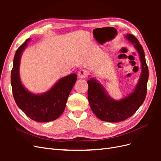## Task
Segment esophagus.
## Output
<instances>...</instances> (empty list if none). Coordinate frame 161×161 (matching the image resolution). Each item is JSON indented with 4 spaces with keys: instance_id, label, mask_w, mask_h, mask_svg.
<instances>
[{
    "instance_id": "1",
    "label": "esophagus",
    "mask_w": 161,
    "mask_h": 161,
    "mask_svg": "<svg viewBox=\"0 0 161 161\" xmlns=\"http://www.w3.org/2000/svg\"><path fill=\"white\" fill-rule=\"evenodd\" d=\"M87 76V72L85 70H80L78 72V77L79 78V79H85Z\"/></svg>"
}]
</instances>
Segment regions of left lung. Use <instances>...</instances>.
Instances as JSON below:
<instances>
[{"mask_svg":"<svg viewBox=\"0 0 161 161\" xmlns=\"http://www.w3.org/2000/svg\"><path fill=\"white\" fill-rule=\"evenodd\" d=\"M138 52L141 63V73L134 89L127 96L114 99L108 93L105 87L95 77L87 80L89 85L88 100L92 111L102 121L118 122L128 119L142 105L147 96L148 69L144 50L135 36L128 33L124 37Z\"/></svg>","mask_w":161,"mask_h":161,"instance_id":"obj_1","label":"left lung"}]
</instances>
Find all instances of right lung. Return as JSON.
<instances>
[{"label": "right lung", "instance_id": "right-lung-1", "mask_svg": "<svg viewBox=\"0 0 161 161\" xmlns=\"http://www.w3.org/2000/svg\"><path fill=\"white\" fill-rule=\"evenodd\" d=\"M29 38L17 50L11 70V83L17 105L24 114L37 122H47L58 119L64 111L68 97L77 79L70 74L58 80L51 88L42 93H33L23 85L19 69L22 53L26 49Z\"/></svg>", "mask_w": 161, "mask_h": 161}]
</instances>
